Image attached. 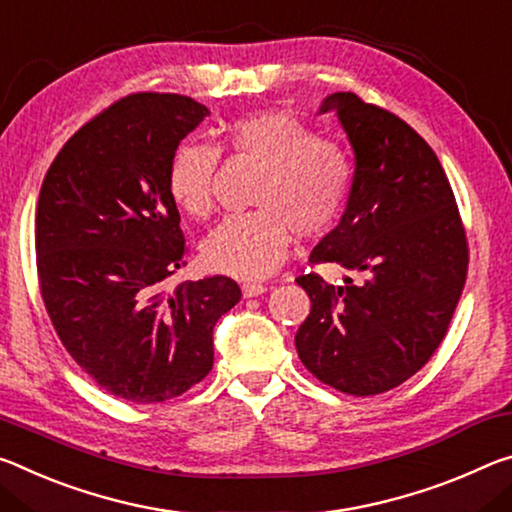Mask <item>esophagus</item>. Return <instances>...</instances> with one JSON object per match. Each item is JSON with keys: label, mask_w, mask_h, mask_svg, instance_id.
<instances>
[{"label": "esophagus", "mask_w": 512, "mask_h": 512, "mask_svg": "<svg viewBox=\"0 0 512 512\" xmlns=\"http://www.w3.org/2000/svg\"><path fill=\"white\" fill-rule=\"evenodd\" d=\"M263 292H267V286H263V283H245V286H242V295L247 299L263 295Z\"/></svg>", "instance_id": "1"}]
</instances>
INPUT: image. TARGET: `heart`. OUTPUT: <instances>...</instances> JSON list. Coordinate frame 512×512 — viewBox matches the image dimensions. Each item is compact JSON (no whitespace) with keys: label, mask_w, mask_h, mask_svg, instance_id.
<instances>
[{"label":"heart","mask_w":512,"mask_h":512,"mask_svg":"<svg viewBox=\"0 0 512 512\" xmlns=\"http://www.w3.org/2000/svg\"><path fill=\"white\" fill-rule=\"evenodd\" d=\"M231 154L261 163L247 213H231L204 242L215 272L263 279L288 254L290 236L315 238L338 220L351 188V158L338 142L317 138L299 117L267 111L242 117L226 133ZM220 149L188 140L167 167L172 199L192 217L213 206V177Z\"/></svg>","instance_id":"1"}]
</instances>
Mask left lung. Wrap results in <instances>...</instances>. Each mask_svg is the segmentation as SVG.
Segmentation results:
<instances>
[{
  "instance_id": "left-lung-1",
  "label": "left lung",
  "mask_w": 512,
  "mask_h": 512,
  "mask_svg": "<svg viewBox=\"0 0 512 512\" xmlns=\"http://www.w3.org/2000/svg\"><path fill=\"white\" fill-rule=\"evenodd\" d=\"M320 111L338 113L356 172L345 215L308 261L360 281L297 276L311 313L295 345L315 379L372 397L420 372L447 335L467 279L465 226L438 156L401 117L354 92H333Z\"/></svg>"
}]
</instances>
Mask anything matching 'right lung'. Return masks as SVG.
Masks as SVG:
<instances>
[{"label": "right lung", "mask_w": 512, "mask_h": 512, "mask_svg": "<svg viewBox=\"0 0 512 512\" xmlns=\"http://www.w3.org/2000/svg\"><path fill=\"white\" fill-rule=\"evenodd\" d=\"M208 115L195 99L136 92L65 142L36 211L49 320L99 388L133 404L179 397L213 367V329L242 292L229 276L170 283L186 238L167 167Z\"/></svg>", "instance_id": "right-lung-1"}]
</instances>
